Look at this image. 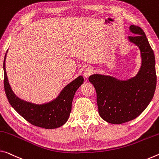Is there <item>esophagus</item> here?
I'll use <instances>...</instances> for the list:
<instances>
[{
  "label": "esophagus",
  "mask_w": 159,
  "mask_h": 159,
  "mask_svg": "<svg viewBox=\"0 0 159 159\" xmlns=\"http://www.w3.org/2000/svg\"><path fill=\"white\" fill-rule=\"evenodd\" d=\"M93 71V69L92 68V67H88L86 69H84V73H83V75H84V76L85 77H89L90 75L92 74Z\"/></svg>",
  "instance_id": "1"
}]
</instances>
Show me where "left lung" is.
Returning a JSON list of instances; mask_svg holds the SVG:
<instances>
[{"mask_svg": "<svg viewBox=\"0 0 159 159\" xmlns=\"http://www.w3.org/2000/svg\"><path fill=\"white\" fill-rule=\"evenodd\" d=\"M135 36L128 40L140 50L141 67L136 76L121 80L110 75L94 74L89 77L97 92L98 113L104 120L122 124L138 117L149 105L157 86L155 56L141 28L132 25Z\"/></svg>", "mask_w": 159, "mask_h": 159, "instance_id": "left-lung-1", "label": "left lung"}]
</instances>
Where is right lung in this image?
Masks as SVG:
<instances>
[{"label": "right lung", "mask_w": 159, "mask_h": 159, "mask_svg": "<svg viewBox=\"0 0 159 159\" xmlns=\"http://www.w3.org/2000/svg\"><path fill=\"white\" fill-rule=\"evenodd\" d=\"M3 62L4 87L6 97L12 108L26 120L33 125L45 129H55L66 123L72 109L75 93L84 82L79 76L66 85L55 99L43 104H36L21 99L15 95L9 84L6 70V59Z\"/></svg>", "instance_id": "right-lung-1"}]
</instances>
